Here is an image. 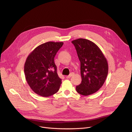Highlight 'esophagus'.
Wrapping results in <instances>:
<instances>
[{"mask_svg":"<svg viewBox=\"0 0 132 132\" xmlns=\"http://www.w3.org/2000/svg\"><path fill=\"white\" fill-rule=\"evenodd\" d=\"M73 75V73H70V75H68V76H67L66 77L68 79V78H70L71 76H72V75Z\"/></svg>","mask_w":132,"mask_h":132,"instance_id":"obj_1","label":"esophagus"}]
</instances>
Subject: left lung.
<instances>
[{
    "mask_svg": "<svg viewBox=\"0 0 132 132\" xmlns=\"http://www.w3.org/2000/svg\"><path fill=\"white\" fill-rule=\"evenodd\" d=\"M80 62L82 81L76 86L77 92L89 96L98 91L103 85L108 73V64L100 48L92 41L78 39L71 41Z\"/></svg>",
    "mask_w": 132,
    "mask_h": 132,
    "instance_id": "left-lung-1",
    "label": "left lung"
}]
</instances>
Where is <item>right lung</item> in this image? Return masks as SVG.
I'll use <instances>...</instances> for the list:
<instances>
[{"label": "right lung", "mask_w": 132, "mask_h": 132, "mask_svg": "<svg viewBox=\"0 0 132 132\" xmlns=\"http://www.w3.org/2000/svg\"><path fill=\"white\" fill-rule=\"evenodd\" d=\"M63 42H48L37 46L27 58L24 71L26 80L37 95L48 97L57 92L62 84L54 57Z\"/></svg>", "instance_id": "1"}]
</instances>
